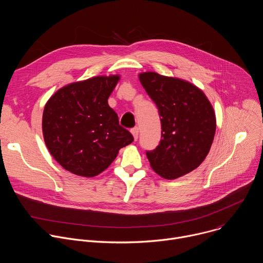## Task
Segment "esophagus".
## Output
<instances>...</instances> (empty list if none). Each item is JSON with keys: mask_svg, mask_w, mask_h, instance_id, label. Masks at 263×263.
I'll use <instances>...</instances> for the list:
<instances>
[{"mask_svg": "<svg viewBox=\"0 0 263 263\" xmlns=\"http://www.w3.org/2000/svg\"><path fill=\"white\" fill-rule=\"evenodd\" d=\"M131 133H132V135H133V137H134V140H137L138 133H139V129H138L137 127H135V128L131 129Z\"/></svg>", "mask_w": 263, "mask_h": 263, "instance_id": "esophagus-1", "label": "esophagus"}]
</instances>
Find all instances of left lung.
Returning a JSON list of instances; mask_svg holds the SVG:
<instances>
[{
  "label": "left lung",
  "mask_w": 263,
  "mask_h": 263,
  "mask_svg": "<svg viewBox=\"0 0 263 263\" xmlns=\"http://www.w3.org/2000/svg\"><path fill=\"white\" fill-rule=\"evenodd\" d=\"M146 93L156 104L160 143L147 151L149 165L160 177L173 180L196 170L208 155L216 120L206 95L193 83L155 71L138 74Z\"/></svg>",
  "instance_id": "8db88e82"
}]
</instances>
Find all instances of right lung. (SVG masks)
<instances>
[{
	"instance_id": "1",
	"label": "right lung",
	"mask_w": 263,
	"mask_h": 263,
	"mask_svg": "<svg viewBox=\"0 0 263 263\" xmlns=\"http://www.w3.org/2000/svg\"><path fill=\"white\" fill-rule=\"evenodd\" d=\"M120 78L111 74L73 82L48 100L43 115L44 139L64 170L86 178L98 176L133 141L108 105Z\"/></svg>"
}]
</instances>
